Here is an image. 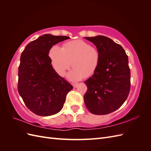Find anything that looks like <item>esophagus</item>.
Returning <instances> with one entry per match:
<instances>
[{"instance_id": "esophagus-1", "label": "esophagus", "mask_w": 151, "mask_h": 151, "mask_svg": "<svg viewBox=\"0 0 151 151\" xmlns=\"http://www.w3.org/2000/svg\"><path fill=\"white\" fill-rule=\"evenodd\" d=\"M72 86H73V87H74V88H77V86H78V84L74 83V84H72Z\"/></svg>"}]
</instances>
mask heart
<instances>
[{
    "label": "heart",
    "mask_w": 151,
    "mask_h": 151,
    "mask_svg": "<svg viewBox=\"0 0 151 151\" xmlns=\"http://www.w3.org/2000/svg\"><path fill=\"white\" fill-rule=\"evenodd\" d=\"M53 69L63 76L71 65L74 67L68 73V78L76 81L89 77L98 69L100 55L97 48L83 40H74L63 45V48L53 45L49 51Z\"/></svg>",
    "instance_id": "b5f03b06"
}]
</instances>
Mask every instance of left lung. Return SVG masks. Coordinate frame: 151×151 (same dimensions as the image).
Listing matches in <instances>:
<instances>
[{"label": "left lung", "instance_id": "obj_1", "mask_svg": "<svg viewBox=\"0 0 151 151\" xmlns=\"http://www.w3.org/2000/svg\"><path fill=\"white\" fill-rule=\"evenodd\" d=\"M100 55L98 69L85 82L86 106L94 115H106L124 103L130 90V70L124 49L106 36L84 37Z\"/></svg>", "mask_w": 151, "mask_h": 151}]
</instances>
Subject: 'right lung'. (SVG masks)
Wrapping results in <instances>:
<instances>
[{
  "label": "right lung",
  "mask_w": 151,
  "mask_h": 151,
  "mask_svg": "<svg viewBox=\"0 0 151 151\" xmlns=\"http://www.w3.org/2000/svg\"><path fill=\"white\" fill-rule=\"evenodd\" d=\"M68 36L45 34L26 45L20 58L17 89L28 108L39 116L53 115L63 106L73 86L53 69L48 53Z\"/></svg>",
  "instance_id": "right-lung-1"
}]
</instances>
